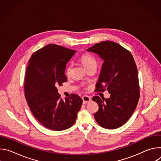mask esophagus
Masks as SVG:
<instances>
[{
	"label": "esophagus",
	"mask_w": 161,
	"mask_h": 161,
	"mask_svg": "<svg viewBox=\"0 0 161 161\" xmlns=\"http://www.w3.org/2000/svg\"><path fill=\"white\" fill-rule=\"evenodd\" d=\"M83 99V104H87L91 101V98L88 96H84L82 97Z\"/></svg>",
	"instance_id": "esophagus-1"
}]
</instances>
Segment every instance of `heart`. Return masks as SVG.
I'll use <instances>...</instances> for the list:
<instances>
[{"label":"heart","instance_id":"1","mask_svg":"<svg viewBox=\"0 0 161 161\" xmlns=\"http://www.w3.org/2000/svg\"><path fill=\"white\" fill-rule=\"evenodd\" d=\"M80 61L84 65V67L86 69H88L89 67H93V66H97V60L96 58L93 56H92L90 54L88 53H85L83 54L80 57ZM71 64H69L67 66L66 68V74L67 75H69L71 70Z\"/></svg>","mask_w":161,"mask_h":161}]
</instances>
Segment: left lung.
Returning a JSON list of instances; mask_svg holds the SVG:
<instances>
[{
  "label": "left lung",
  "mask_w": 161,
  "mask_h": 161,
  "mask_svg": "<svg viewBox=\"0 0 161 161\" xmlns=\"http://www.w3.org/2000/svg\"><path fill=\"white\" fill-rule=\"evenodd\" d=\"M99 55L104 61L96 92L108 90L110 97L92 98L99 105L94 118L101 127L114 129L125 124L132 116L140 99L137 69L129 51L114 42L106 41L86 50Z\"/></svg>",
  "instance_id": "8db88e82"
}]
</instances>
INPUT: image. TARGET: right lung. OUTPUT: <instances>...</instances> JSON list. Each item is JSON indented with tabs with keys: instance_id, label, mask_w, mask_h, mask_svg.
Segmentation results:
<instances>
[{
	"instance_id": "obj_1",
	"label": "right lung",
	"mask_w": 161,
	"mask_h": 161,
	"mask_svg": "<svg viewBox=\"0 0 161 161\" xmlns=\"http://www.w3.org/2000/svg\"><path fill=\"white\" fill-rule=\"evenodd\" d=\"M76 52L50 44L34 52L27 67L24 90L28 105L34 117L53 130L71 127L82 104L76 94L63 100L57 88L67 81L66 64Z\"/></svg>"
}]
</instances>
